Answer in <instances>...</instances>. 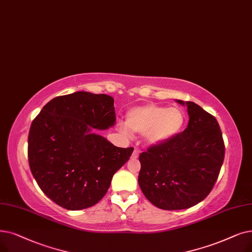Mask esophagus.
<instances>
[{
  "instance_id": "34e87169",
  "label": "esophagus",
  "mask_w": 252,
  "mask_h": 252,
  "mask_svg": "<svg viewBox=\"0 0 252 252\" xmlns=\"http://www.w3.org/2000/svg\"><path fill=\"white\" fill-rule=\"evenodd\" d=\"M138 157H139V150H138V149H135L134 152H133V158H137Z\"/></svg>"
}]
</instances>
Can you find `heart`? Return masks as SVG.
<instances>
[{
  "mask_svg": "<svg viewBox=\"0 0 252 252\" xmlns=\"http://www.w3.org/2000/svg\"><path fill=\"white\" fill-rule=\"evenodd\" d=\"M185 116L178 107H163L147 104L129 109L126 126L122 130L126 134H144L146 143L156 146L166 143L176 137L184 126Z\"/></svg>",
  "mask_w": 252,
  "mask_h": 252,
  "instance_id": "b5f03b06",
  "label": "heart"
}]
</instances>
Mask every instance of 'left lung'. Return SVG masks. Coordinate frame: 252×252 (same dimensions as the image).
Returning <instances> with one entry per match:
<instances>
[{
  "label": "left lung",
  "mask_w": 252,
  "mask_h": 252,
  "mask_svg": "<svg viewBox=\"0 0 252 252\" xmlns=\"http://www.w3.org/2000/svg\"><path fill=\"white\" fill-rule=\"evenodd\" d=\"M188 127L166 143L142 152L138 182L146 199L163 210L188 209L210 193L224 159L216 118L193 102Z\"/></svg>",
  "instance_id": "obj_1"
}]
</instances>
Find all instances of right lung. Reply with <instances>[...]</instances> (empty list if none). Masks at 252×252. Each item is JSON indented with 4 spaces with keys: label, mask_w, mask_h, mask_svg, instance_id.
I'll list each match as a JSON object with an SVG mask.
<instances>
[{
    "label": "right lung",
    "mask_w": 252,
    "mask_h": 252,
    "mask_svg": "<svg viewBox=\"0 0 252 252\" xmlns=\"http://www.w3.org/2000/svg\"><path fill=\"white\" fill-rule=\"evenodd\" d=\"M114 99L77 92L49 101L31 125L28 158L39 188L68 210H82L102 200L113 175L133 147L120 148L93 132L115 125Z\"/></svg>",
    "instance_id": "1"
}]
</instances>
